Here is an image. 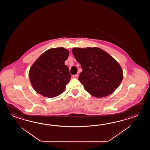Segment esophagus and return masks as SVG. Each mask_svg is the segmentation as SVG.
<instances>
[{
    "label": "esophagus",
    "instance_id": "esophagus-1",
    "mask_svg": "<svg viewBox=\"0 0 150 150\" xmlns=\"http://www.w3.org/2000/svg\"><path fill=\"white\" fill-rule=\"evenodd\" d=\"M78 76H79V74H74V75H73L72 76H73V77H74V78H77V77Z\"/></svg>",
    "mask_w": 150,
    "mask_h": 150
}]
</instances>
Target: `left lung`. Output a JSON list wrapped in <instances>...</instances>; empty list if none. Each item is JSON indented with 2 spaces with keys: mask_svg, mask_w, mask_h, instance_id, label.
Listing matches in <instances>:
<instances>
[{
  "mask_svg": "<svg viewBox=\"0 0 150 150\" xmlns=\"http://www.w3.org/2000/svg\"><path fill=\"white\" fill-rule=\"evenodd\" d=\"M72 53L83 71L79 80L87 92L96 98L111 94L123 79V71L115 59L101 49L74 48Z\"/></svg>",
  "mask_w": 150,
  "mask_h": 150,
  "instance_id": "8db88e82",
  "label": "left lung"
}]
</instances>
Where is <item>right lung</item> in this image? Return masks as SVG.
<instances>
[{"label":"right lung","instance_id":"obj_1","mask_svg":"<svg viewBox=\"0 0 150 150\" xmlns=\"http://www.w3.org/2000/svg\"><path fill=\"white\" fill-rule=\"evenodd\" d=\"M69 55V51L65 48H51L36 59L29 72L30 81L36 92L51 98L64 92L71 77L64 64Z\"/></svg>","mask_w":150,"mask_h":150}]
</instances>
